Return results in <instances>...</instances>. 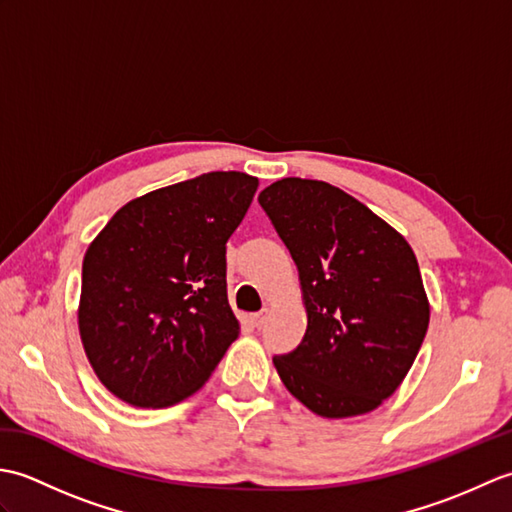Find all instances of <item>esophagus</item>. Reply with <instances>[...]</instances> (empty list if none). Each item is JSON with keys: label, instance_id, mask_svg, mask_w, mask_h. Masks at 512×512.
<instances>
[{"label": "esophagus", "instance_id": "1", "mask_svg": "<svg viewBox=\"0 0 512 512\" xmlns=\"http://www.w3.org/2000/svg\"><path fill=\"white\" fill-rule=\"evenodd\" d=\"M266 317H268V314H266V310H264V312H259V314H255V317H253V319H250V321H253V325H255V328L259 330V328H262V325L266 323Z\"/></svg>", "mask_w": 512, "mask_h": 512}]
</instances>
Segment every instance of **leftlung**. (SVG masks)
Returning a JSON list of instances; mask_svg holds the SVG:
<instances>
[{
  "mask_svg": "<svg viewBox=\"0 0 512 512\" xmlns=\"http://www.w3.org/2000/svg\"><path fill=\"white\" fill-rule=\"evenodd\" d=\"M299 270L308 328L275 356L281 383L321 418H354L394 394L429 328L413 248L394 226L321 180L284 178L259 193Z\"/></svg>",
  "mask_w": 512,
  "mask_h": 512,
  "instance_id": "8db88e82",
  "label": "left lung"
}]
</instances>
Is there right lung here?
<instances>
[{
    "mask_svg": "<svg viewBox=\"0 0 512 512\" xmlns=\"http://www.w3.org/2000/svg\"><path fill=\"white\" fill-rule=\"evenodd\" d=\"M259 180L211 171L129 200L83 257L76 319L103 387L132 407L178 405L239 336L226 242Z\"/></svg>",
    "mask_w": 512,
    "mask_h": 512,
    "instance_id": "add662e5",
    "label": "right lung"
}]
</instances>
